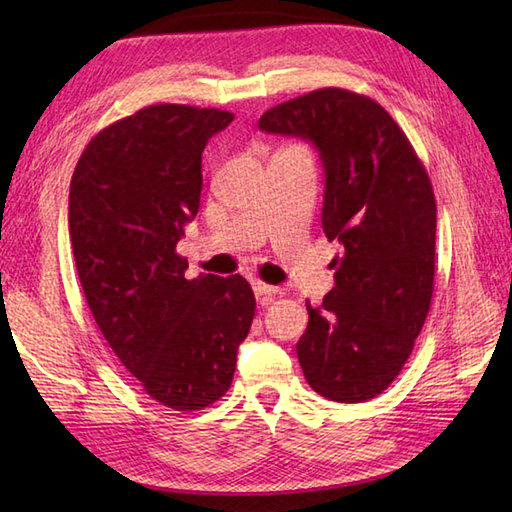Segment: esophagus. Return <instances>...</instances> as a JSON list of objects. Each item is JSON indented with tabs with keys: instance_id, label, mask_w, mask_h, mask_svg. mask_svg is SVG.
<instances>
[{
	"instance_id": "1",
	"label": "esophagus",
	"mask_w": 512,
	"mask_h": 512,
	"mask_svg": "<svg viewBox=\"0 0 512 512\" xmlns=\"http://www.w3.org/2000/svg\"><path fill=\"white\" fill-rule=\"evenodd\" d=\"M253 290H255V295H257L259 301H268L270 297L277 295V288L275 286L264 284V281H259V279L253 281Z\"/></svg>"
}]
</instances>
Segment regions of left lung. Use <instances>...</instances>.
<instances>
[{"label": "left lung", "mask_w": 512, "mask_h": 512, "mask_svg": "<svg viewBox=\"0 0 512 512\" xmlns=\"http://www.w3.org/2000/svg\"><path fill=\"white\" fill-rule=\"evenodd\" d=\"M268 134L312 140L325 171L323 233L343 244L334 288L297 343L308 385L365 402L394 383L429 314L436 275V198L429 173L385 107L321 88L259 118Z\"/></svg>", "instance_id": "left-lung-1"}]
</instances>
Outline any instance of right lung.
Segmentation results:
<instances>
[{"label": "right lung", "mask_w": 512, "mask_h": 512, "mask_svg": "<svg viewBox=\"0 0 512 512\" xmlns=\"http://www.w3.org/2000/svg\"><path fill=\"white\" fill-rule=\"evenodd\" d=\"M233 118L143 107L90 140L70 182L72 253L92 317L138 385L176 411L226 394L255 317L242 275L187 279L176 253L200 209L202 151Z\"/></svg>", "instance_id": "1"}]
</instances>
